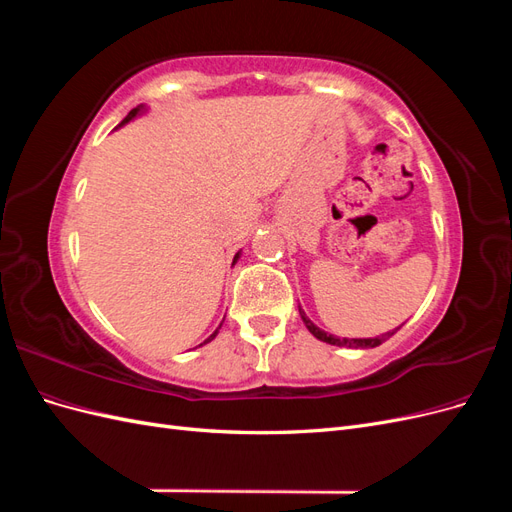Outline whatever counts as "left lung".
<instances>
[{"mask_svg":"<svg viewBox=\"0 0 512 512\" xmlns=\"http://www.w3.org/2000/svg\"><path fill=\"white\" fill-rule=\"evenodd\" d=\"M299 314H301V318H303V322H305V327H307V331L312 333L316 339H320V342H327V344H331V346H348V348H376V346H380L382 342H386V339H389L391 335H395L397 333V329L395 331H391V333H384V335H380V337H363V339H348V337H335V335H329V333H324V331H320L316 324L309 320L301 309H299Z\"/></svg>","mask_w":512,"mask_h":512,"instance_id":"8db88e82","label":"left lung"}]
</instances>
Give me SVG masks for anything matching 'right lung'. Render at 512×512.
Returning a JSON list of instances; mask_svg holds the SVG:
<instances>
[{"label":"right lung","instance_id":"add662e5","mask_svg":"<svg viewBox=\"0 0 512 512\" xmlns=\"http://www.w3.org/2000/svg\"><path fill=\"white\" fill-rule=\"evenodd\" d=\"M138 111H141V106H138V108H132V111H130V113H128V117H126V119H123V121H121V123H126V121H130V119H132V117H136V113H138ZM237 256H239V254H237ZM237 256H235V260H237ZM218 331H220V329H218ZM218 331H215V333H213V335H211V337H209V339H213V337H215V335H218ZM209 339H207V342H209ZM207 342H205V344H207Z\"/></svg>","mask_w":512,"mask_h":512}]
</instances>
